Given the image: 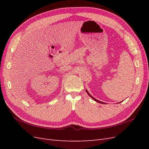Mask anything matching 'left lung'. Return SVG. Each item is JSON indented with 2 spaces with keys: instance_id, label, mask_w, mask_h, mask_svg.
I'll use <instances>...</instances> for the list:
<instances>
[{
  "instance_id": "obj_1",
  "label": "left lung",
  "mask_w": 149,
  "mask_h": 149,
  "mask_svg": "<svg viewBox=\"0 0 149 149\" xmlns=\"http://www.w3.org/2000/svg\"><path fill=\"white\" fill-rule=\"evenodd\" d=\"M86 92H87V93L88 94V95L90 96V97H92L93 99V100H94V101H96V102H100V103H102V104H105L104 102H101V101H98V100H96V99L95 98H94V97H93L91 95V94H90L88 92V91H87V90L86 89Z\"/></svg>"
}]
</instances>
